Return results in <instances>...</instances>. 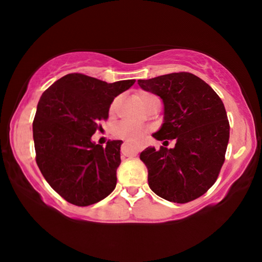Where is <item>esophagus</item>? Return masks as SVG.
<instances>
[{
    "mask_svg": "<svg viewBox=\"0 0 262 262\" xmlns=\"http://www.w3.org/2000/svg\"><path fill=\"white\" fill-rule=\"evenodd\" d=\"M123 144H126V143H123ZM134 145H135V148L137 149V151H142V150L145 148V145L143 143H134Z\"/></svg>",
    "mask_w": 262,
    "mask_h": 262,
    "instance_id": "1",
    "label": "esophagus"
}]
</instances>
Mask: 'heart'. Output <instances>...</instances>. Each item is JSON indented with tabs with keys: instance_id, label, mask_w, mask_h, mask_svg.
Masks as SVG:
<instances>
[{
	"instance_id": "1",
	"label": "heart",
	"mask_w": 262,
	"mask_h": 262,
	"mask_svg": "<svg viewBox=\"0 0 262 262\" xmlns=\"http://www.w3.org/2000/svg\"><path fill=\"white\" fill-rule=\"evenodd\" d=\"M157 97L150 94V92H143L140 95L141 103L143 105V107L147 105L149 101L152 99H156ZM119 98H115L112 104L110 106V113H114L115 110L118 107ZM147 132V127L141 125V123H133L128 121H121L115 125L112 128V135L115 139H121V140H140L142 136L144 135V133Z\"/></svg>"
}]
</instances>
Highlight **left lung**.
Here are the masks:
<instances>
[{
    "instance_id": "1",
    "label": "left lung",
    "mask_w": 262,
    "mask_h": 262,
    "mask_svg": "<svg viewBox=\"0 0 262 262\" xmlns=\"http://www.w3.org/2000/svg\"><path fill=\"white\" fill-rule=\"evenodd\" d=\"M137 83L163 100L164 121L152 136L158 141H177L172 149L148 147L141 152L149 187L170 202L200 198L215 184L224 163L230 126L223 101L190 73H172Z\"/></svg>"
}]
</instances>
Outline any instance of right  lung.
Segmentation results:
<instances>
[{
  "label": "right lung",
  "instance_id": "add662e5",
  "mask_svg": "<svg viewBox=\"0 0 262 262\" xmlns=\"http://www.w3.org/2000/svg\"><path fill=\"white\" fill-rule=\"evenodd\" d=\"M134 83H106L74 73L57 79L39 99L33 120L35 161L51 187L69 203L94 205L115 188L122 141L108 140L103 147L91 136L108 118L115 97Z\"/></svg>",
  "mask_w": 262,
  "mask_h": 262
}]
</instances>
